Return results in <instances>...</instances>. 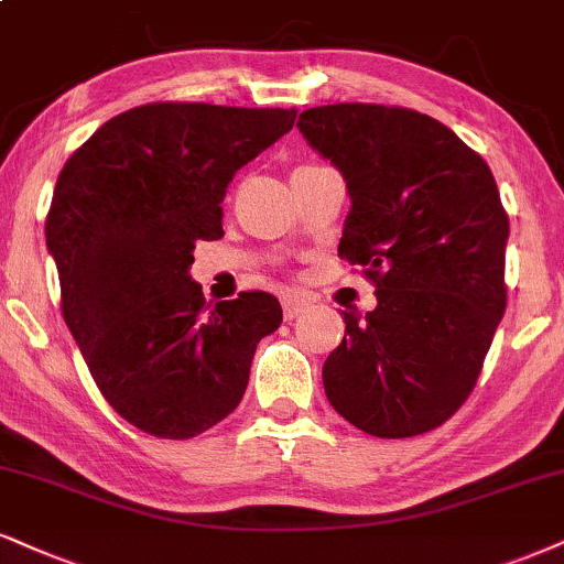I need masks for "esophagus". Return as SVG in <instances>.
<instances>
[{
	"mask_svg": "<svg viewBox=\"0 0 564 564\" xmlns=\"http://www.w3.org/2000/svg\"><path fill=\"white\" fill-rule=\"evenodd\" d=\"M305 308H308V301H305V297L282 295V314H284V318H288V322H293L295 316H301Z\"/></svg>",
	"mask_w": 564,
	"mask_h": 564,
	"instance_id": "34e87169",
	"label": "esophagus"
}]
</instances>
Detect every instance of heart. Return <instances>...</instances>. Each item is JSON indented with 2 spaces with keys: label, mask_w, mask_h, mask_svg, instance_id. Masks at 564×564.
Segmentation results:
<instances>
[{
  "label": "heart",
  "mask_w": 564,
  "mask_h": 564,
  "mask_svg": "<svg viewBox=\"0 0 564 564\" xmlns=\"http://www.w3.org/2000/svg\"><path fill=\"white\" fill-rule=\"evenodd\" d=\"M308 166H314V164H308Z\"/></svg>",
  "instance_id": "heart-1"
}]
</instances>
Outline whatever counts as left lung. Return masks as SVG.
<instances>
[{"instance_id": "1", "label": "left lung", "mask_w": 564, "mask_h": 564, "mask_svg": "<svg viewBox=\"0 0 564 564\" xmlns=\"http://www.w3.org/2000/svg\"><path fill=\"white\" fill-rule=\"evenodd\" d=\"M297 128L350 196L339 256L377 284V308L343 314L326 400L371 436L426 434L468 400L505 314L510 221L495 175L413 109L329 104Z\"/></svg>"}]
</instances>
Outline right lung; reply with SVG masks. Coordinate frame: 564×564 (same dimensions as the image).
I'll return each mask as SVG.
<instances>
[{
    "label": "right lung",
    "mask_w": 564,
    "mask_h": 564,
    "mask_svg": "<svg viewBox=\"0 0 564 564\" xmlns=\"http://www.w3.org/2000/svg\"><path fill=\"white\" fill-rule=\"evenodd\" d=\"M295 124V109L145 104L104 122L67 159L46 217L62 316L124 421L191 440L240 405L261 337L282 324L269 293L206 308L191 263L219 240L235 172Z\"/></svg>",
    "instance_id": "add662e5"
}]
</instances>
